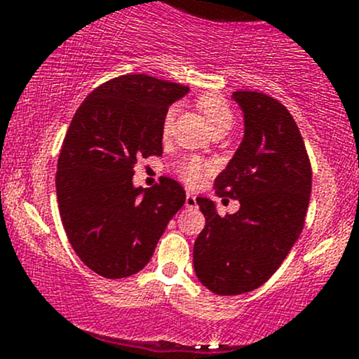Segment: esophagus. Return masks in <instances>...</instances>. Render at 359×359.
<instances>
[{"label": "esophagus", "mask_w": 359, "mask_h": 359, "mask_svg": "<svg viewBox=\"0 0 359 359\" xmlns=\"http://www.w3.org/2000/svg\"><path fill=\"white\" fill-rule=\"evenodd\" d=\"M196 205H197L196 196H194L192 192H187V196H185V208H196Z\"/></svg>", "instance_id": "esophagus-1"}]
</instances>
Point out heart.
Returning a JSON list of instances; mask_svg holds the SVG:
<instances>
[{
    "label": "heart",
    "mask_w": 359,
    "mask_h": 359,
    "mask_svg": "<svg viewBox=\"0 0 359 359\" xmlns=\"http://www.w3.org/2000/svg\"><path fill=\"white\" fill-rule=\"evenodd\" d=\"M197 106H199V109L204 113V116L208 119V123L211 125L212 130L226 125L231 126V109H229L228 102H226V100L221 94L205 93L203 96L197 97ZM174 116L175 108H170L167 111L165 118H163V133H168V131H170ZM209 172H211V163L205 162L204 158L196 155L185 156V158H182L177 163V174L180 175V179H182L184 182L191 185L199 184Z\"/></svg>",
    "instance_id": "b5f03b06"
}]
</instances>
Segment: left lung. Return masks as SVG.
<instances>
[{
    "label": "left lung",
    "instance_id": "obj_1",
    "mask_svg": "<svg viewBox=\"0 0 359 359\" xmlns=\"http://www.w3.org/2000/svg\"><path fill=\"white\" fill-rule=\"evenodd\" d=\"M245 135L224 170L217 196L240 201L221 217L197 197L205 226L194 243V270L217 295H240L269 280L299 240L309 208L312 170L297 123L282 102L263 93L236 90Z\"/></svg>",
    "mask_w": 359,
    "mask_h": 359
}]
</instances>
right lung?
<instances>
[{
  "label": "right lung",
  "instance_id": "1",
  "mask_svg": "<svg viewBox=\"0 0 359 359\" xmlns=\"http://www.w3.org/2000/svg\"><path fill=\"white\" fill-rule=\"evenodd\" d=\"M187 93V86L126 74L94 89L74 114L57 163V203L74 251L101 277L145 269L185 203L182 185L168 177L135 187L133 165L163 154V118Z\"/></svg>",
  "mask_w": 359,
  "mask_h": 359
}]
</instances>
